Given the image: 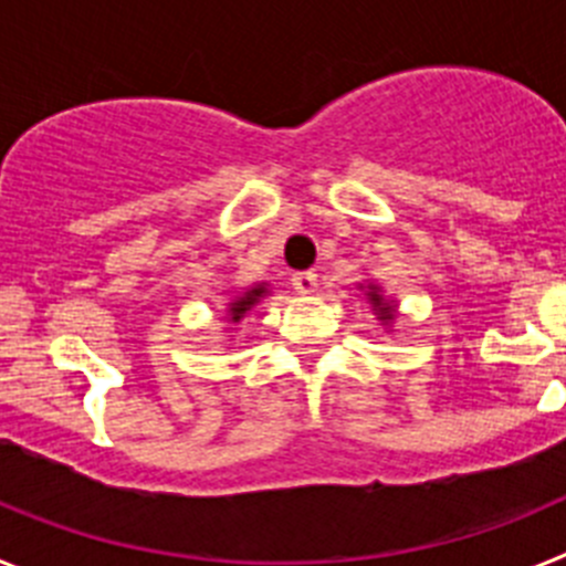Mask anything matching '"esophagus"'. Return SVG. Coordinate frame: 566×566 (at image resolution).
<instances>
[{"label":"esophagus","mask_w":566,"mask_h":566,"mask_svg":"<svg viewBox=\"0 0 566 566\" xmlns=\"http://www.w3.org/2000/svg\"><path fill=\"white\" fill-rule=\"evenodd\" d=\"M292 286L297 294H312L314 289H317V274H314L312 269H308V272L292 274Z\"/></svg>","instance_id":"esophagus-1"}]
</instances>
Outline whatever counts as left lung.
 <instances>
[{
  "label": "left lung",
  "instance_id": "1",
  "mask_svg": "<svg viewBox=\"0 0 566 566\" xmlns=\"http://www.w3.org/2000/svg\"><path fill=\"white\" fill-rule=\"evenodd\" d=\"M368 297H371V303H374V308H377L379 312V319H391L394 317V308L388 306V303H382V297H379L377 292H368Z\"/></svg>",
  "mask_w": 566,
  "mask_h": 566
}]
</instances>
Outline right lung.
<instances>
[{"label": "right lung", "mask_w": 566, "mask_h": 566, "mask_svg": "<svg viewBox=\"0 0 566 566\" xmlns=\"http://www.w3.org/2000/svg\"><path fill=\"white\" fill-rule=\"evenodd\" d=\"M263 294H266V289H263V286H258V289H252V292H247V294H243V297H238V300H234L232 306H229V317H232L234 323H238V319L243 317V314H247L249 308H252L254 303H258L260 297H263Z\"/></svg>", "instance_id": "1"}]
</instances>
